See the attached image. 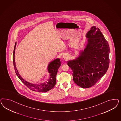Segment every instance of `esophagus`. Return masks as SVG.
I'll return each instance as SVG.
<instances>
[{
  "label": "esophagus",
  "mask_w": 121,
  "mask_h": 121,
  "mask_svg": "<svg viewBox=\"0 0 121 121\" xmlns=\"http://www.w3.org/2000/svg\"><path fill=\"white\" fill-rule=\"evenodd\" d=\"M63 58L65 59V60H67V59H68V57H67L66 56H63Z\"/></svg>",
  "instance_id": "1"
}]
</instances>
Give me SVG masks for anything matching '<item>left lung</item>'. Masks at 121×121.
I'll list each match as a JSON object with an SVG mask.
<instances>
[{
	"mask_svg": "<svg viewBox=\"0 0 121 121\" xmlns=\"http://www.w3.org/2000/svg\"><path fill=\"white\" fill-rule=\"evenodd\" d=\"M86 36L88 43L81 56L68 62L74 82L83 88L95 85L106 73L109 64V43L99 28L91 27Z\"/></svg>",
	"mask_w": 121,
	"mask_h": 121,
	"instance_id": "left-lung-1",
	"label": "left lung"
}]
</instances>
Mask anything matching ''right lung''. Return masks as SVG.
<instances>
[{
  "mask_svg": "<svg viewBox=\"0 0 121 121\" xmlns=\"http://www.w3.org/2000/svg\"><path fill=\"white\" fill-rule=\"evenodd\" d=\"M16 43L13 51V65L16 74L20 80V81L23 82L27 88L34 91L39 92H46L52 89L56 84V76L57 73L58 68L61 65L60 60L59 59H56L55 60H54L50 63L49 65H48V72L50 73V77L48 80V82H46L44 83L41 84L40 85L32 84L31 83L26 82L23 78H22V77L20 76L18 73V71L16 68L15 60V50L16 48Z\"/></svg>",
  "mask_w": 121,
  "mask_h": 121,
  "instance_id": "1",
  "label": "right lung"
}]
</instances>
